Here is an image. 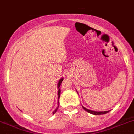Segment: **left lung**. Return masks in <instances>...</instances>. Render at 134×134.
<instances>
[{
  "mask_svg": "<svg viewBox=\"0 0 134 134\" xmlns=\"http://www.w3.org/2000/svg\"><path fill=\"white\" fill-rule=\"evenodd\" d=\"M83 108L84 109V110H86V112H89L91 114H95V115H100V114H106L109 111H104V112H96V111H92V110H90L86 108H84V106H82Z\"/></svg>",
  "mask_w": 134,
  "mask_h": 134,
  "instance_id": "left-lung-1",
  "label": "left lung"
}]
</instances>
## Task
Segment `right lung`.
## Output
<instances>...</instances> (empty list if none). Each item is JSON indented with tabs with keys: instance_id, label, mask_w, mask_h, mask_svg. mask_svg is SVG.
I'll return each mask as SVG.
<instances>
[{
	"instance_id": "add662e5",
	"label": "right lung",
	"mask_w": 134,
	"mask_h": 134,
	"mask_svg": "<svg viewBox=\"0 0 134 134\" xmlns=\"http://www.w3.org/2000/svg\"><path fill=\"white\" fill-rule=\"evenodd\" d=\"M63 78H61V79H60V80H59V82H58V99L60 98V88H59V87H60V84H61V82H62V81H63ZM58 102H59V101H58ZM58 103H59V102H58ZM58 105H59V104H58V107H57V108H56V110H55L53 112H52L53 114H54V113H56V112H57V110H58Z\"/></svg>"
}]
</instances>
